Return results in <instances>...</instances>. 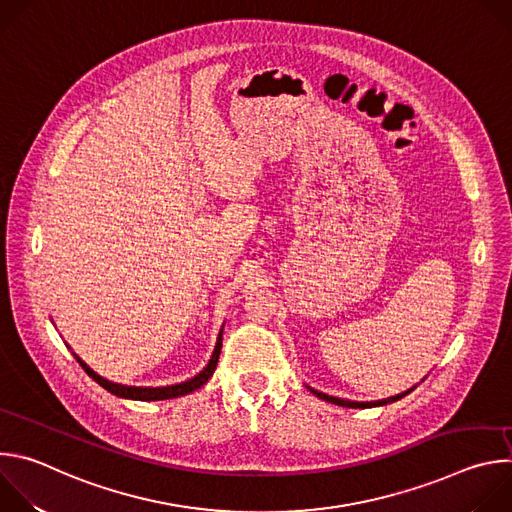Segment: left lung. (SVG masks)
<instances>
[{
	"mask_svg": "<svg viewBox=\"0 0 512 512\" xmlns=\"http://www.w3.org/2000/svg\"><path fill=\"white\" fill-rule=\"evenodd\" d=\"M417 387V385H415ZM415 387H411V389H407L405 393H399V395H395V397H389V399H381V401H348V399H340V397H332V395H326V393H320V391H316V389H312V387H308L310 389V393H314L316 397H320V399H324V401H328V403H334V405H340V407H352V409H367V407H381V405H387V403H393V401H399L401 397H405V395H409Z\"/></svg>",
	"mask_w": 512,
	"mask_h": 512,
	"instance_id": "obj_1",
	"label": "left lung"
}]
</instances>
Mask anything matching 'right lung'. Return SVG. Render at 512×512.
I'll use <instances>...</instances> for the list:
<instances>
[{
	"mask_svg": "<svg viewBox=\"0 0 512 512\" xmlns=\"http://www.w3.org/2000/svg\"><path fill=\"white\" fill-rule=\"evenodd\" d=\"M223 328H225V324H223ZM223 328H221V332H218V338H216L212 356H210L206 367H204L198 375H194L192 379H188V381H184V383H176V385H166V387H133V385L113 383V381L101 377L99 373H95L77 352H72V354H75V358L79 360V364L85 369V373H87L93 381H97L103 389H107L111 395H115V397L133 399V401H164V399H176V397H182V395H188V393L200 389V387L212 377V373H214V369H216V362H218V354H221V348H223ZM66 346H68V344H66ZM68 348H70V346H68Z\"/></svg>",
	"mask_w": 512,
	"mask_h": 512,
	"instance_id": "right-lung-1",
	"label": "right lung"
}]
</instances>
